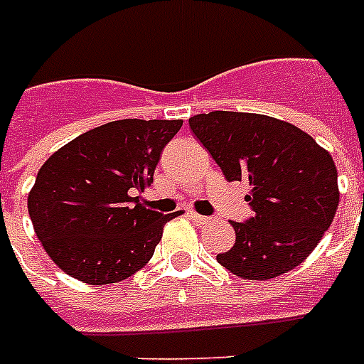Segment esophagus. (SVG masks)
Returning <instances> with one entry per match:
<instances>
[{
  "label": "esophagus",
  "instance_id": "obj_1",
  "mask_svg": "<svg viewBox=\"0 0 364 364\" xmlns=\"http://www.w3.org/2000/svg\"><path fill=\"white\" fill-rule=\"evenodd\" d=\"M187 215L191 217V219H193V221L196 223V225H208V223H211V221H213V219H211V217L198 215V213H194V211H188Z\"/></svg>",
  "mask_w": 364,
  "mask_h": 364
}]
</instances>
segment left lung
Here are the masks:
<instances>
[{"label":"left lung","instance_id":"1","mask_svg":"<svg viewBox=\"0 0 364 364\" xmlns=\"http://www.w3.org/2000/svg\"><path fill=\"white\" fill-rule=\"evenodd\" d=\"M188 126L227 181H245L253 215L230 221L232 249L217 255L243 279H270L299 266L327 232L338 208L333 156L296 126L274 117L211 111Z\"/></svg>","mask_w":364,"mask_h":364}]
</instances>
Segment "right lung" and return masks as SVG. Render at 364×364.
<instances>
[{
	"instance_id": "right-lung-1",
	"label": "right lung",
	"mask_w": 364,
	"mask_h": 364,
	"mask_svg": "<svg viewBox=\"0 0 364 364\" xmlns=\"http://www.w3.org/2000/svg\"><path fill=\"white\" fill-rule=\"evenodd\" d=\"M183 121L122 119L58 149L41 166L28 211L48 257L92 285L122 282L147 264L177 213L139 204L162 149Z\"/></svg>"
}]
</instances>
